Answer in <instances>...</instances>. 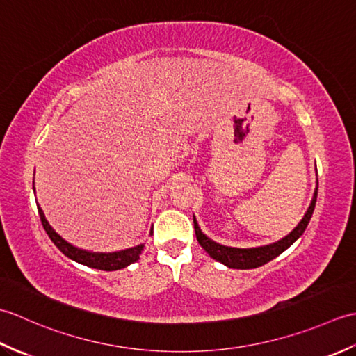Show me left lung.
Here are the masks:
<instances>
[{
  "instance_id": "left-lung-1",
  "label": "left lung",
  "mask_w": 356,
  "mask_h": 356,
  "mask_svg": "<svg viewBox=\"0 0 356 356\" xmlns=\"http://www.w3.org/2000/svg\"><path fill=\"white\" fill-rule=\"evenodd\" d=\"M316 194H318V180H316V188L314 193V197L311 205H309L305 217L301 218V222L295 226L291 234H287L286 237L282 240L275 241V243H270L266 246H259V248H231V246H225L217 243V241L208 238L205 234H203L199 228V223L194 217V231H195V237H197V241L200 246L205 249V251L213 257L214 260L220 261L226 264L228 268L232 269H254L263 266L264 263H268L270 260H274L275 257H278L282 252H284L287 248H289L293 241H297L301 236H303L305 229L307 228L309 220L314 214L315 209V203H316Z\"/></svg>"
}]
</instances>
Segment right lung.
Here are the masks:
<instances>
[{
	"instance_id": "1",
	"label": "right lung",
	"mask_w": 356,
	"mask_h": 356,
	"mask_svg": "<svg viewBox=\"0 0 356 356\" xmlns=\"http://www.w3.org/2000/svg\"><path fill=\"white\" fill-rule=\"evenodd\" d=\"M36 207H38V213H40L41 223L44 226L45 232L49 234L50 240L56 245L59 251L69 257V259L78 261L81 264H86L88 268H95L101 270H118V269L127 268L128 264L139 260V257L143 251V245H138L134 248H128V249H124V251H116V252H92V251H86V249L73 246L51 228L50 223L47 222V218H45L42 213L41 207L38 205V203ZM151 234H153V228H151L149 236Z\"/></svg>"
}]
</instances>
